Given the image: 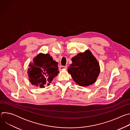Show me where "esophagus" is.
<instances>
[{
  "mask_svg": "<svg viewBox=\"0 0 130 130\" xmlns=\"http://www.w3.org/2000/svg\"><path fill=\"white\" fill-rule=\"evenodd\" d=\"M67 66H60V67H59V69H60V70H63V69H67Z\"/></svg>",
  "mask_w": 130,
  "mask_h": 130,
  "instance_id": "1",
  "label": "esophagus"
}]
</instances>
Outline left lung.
<instances>
[{"mask_svg":"<svg viewBox=\"0 0 130 130\" xmlns=\"http://www.w3.org/2000/svg\"><path fill=\"white\" fill-rule=\"evenodd\" d=\"M68 72L77 84L87 86L93 84L100 72L99 63L89 50L78 53L71 59Z\"/></svg>","mask_w":130,"mask_h":130,"instance_id":"1","label":"left lung"}]
</instances>
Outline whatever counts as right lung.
Instances as JSON below:
<instances>
[{"mask_svg": "<svg viewBox=\"0 0 130 130\" xmlns=\"http://www.w3.org/2000/svg\"><path fill=\"white\" fill-rule=\"evenodd\" d=\"M58 65L50 54L40 53L29 64L27 72L29 81L40 88L49 85L59 73Z\"/></svg>", "mask_w": 130, "mask_h": 130, "instance_id": "1", "label": "right lung"}]
</instances>
